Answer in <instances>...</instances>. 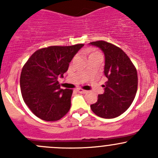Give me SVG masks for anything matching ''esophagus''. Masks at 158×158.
Wrapping results in <instances>:
<instances>
[{"instance_id":"obj_1","label":"esophagus","mask_w":158,"mask_h":158,"mask_svg":"<svg viewBox=\"0 0 158 158\" xmlns=\"http://www.w3.org/2000/svg\"><path fill=\"white\" fill-rule=\"evenodd\" d=\"M77 91L79 92V93H82V94H85V92H87V91L84 90V89H80V88L77 89Z\"/></svg>"}]
</instances>
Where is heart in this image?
<instances>
[{"label": "heart", "instance_id": "heart-1", "mask_svg": "<svg viewBox=\"0 0 158 158\" xmlns=\"http://www.w3.org/2000/svg\"><path fill=\"white\" fill-rule=\"evenodd\" d=\"M95 54H99V53H98V52H92V53H91L90 55H89V56H92V55H95Z\"/></svg>", "mask_w": 158, "mask_h": 158}]
</instances>
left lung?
I'll list each match as a JSON object with an SVG mask.
<instances>
[{
  "label": "left lung",
  "instance_id": "1",
  "mask_svg": "<svg viewBox=\"0 0 158 158\" xmlns=\"http://www.w3.org/2000/svg\"><path fill=\"white\" fill-rule=\"evenodd\" d=\"M90 46L98 47L105 56L104 92L91 105L92 111L103 118H114L130 107L138 88V74L135 66L122 49L106 41H95Z\"/></svg>",
  "mask_w": 158,
  "mask_h": 158
}]
</instances>
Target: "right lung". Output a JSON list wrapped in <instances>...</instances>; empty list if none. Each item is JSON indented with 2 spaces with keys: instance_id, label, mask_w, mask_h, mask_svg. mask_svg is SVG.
<instances>
[{
  "instance_id": "right-lung-1",
  "label": "right lung",
  "mask_w": 158,
  "mask_h": 158,
  "mask_svg": "<svg viewBox=\"0 0 158 158\" xmlns=\"http://www.w3.org/2000/svg\"><path fill=\"white\" fill-rule=\"evenodd\" d=\"M83 46L40 49L25 63L20 74V90L23 101L36 117L52 122L69 111L73 90L60 88L57 79L63 77L69 63Z\"/></svg>"
}]
</instances>
